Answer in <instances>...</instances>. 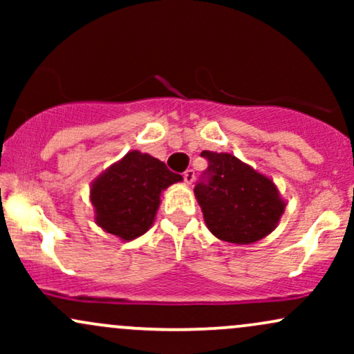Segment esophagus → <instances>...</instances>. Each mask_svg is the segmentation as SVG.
Returning <instances> with one entry per match:
<instances>
[{
	"label": "esophagus",
	"instance_id": "34e87169",
	"mask_svg": "<svg viewBox=\"0 0 354 354\" xmlns=\"http://www.w3.org/2000/svg\"><path fill=\"white\" fill-rule=\"evenodd\" d=\"M183 178H185L186 185H191V183L194 181V171L193 169H186V171L183 173Z\"/></svg>",
	"mask_w": 354,
	"mask_h": 354
}]
</instances>
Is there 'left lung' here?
<instances>
[{"mask_svg": "<svg viewBox=\"0 0 354 354\" xmlns=\"http://www.w3.org/2000/svg\"><path fill=\"white\" fill-rule=\"evenodd\" d=\"M201 156L209 165L194 196L211 233L234 245L268 236L286 208L273 180L230 153L203 151Z\"/></svg>", "mask_w": 354, "mask_h": 354, "instance_id": "obj_1", "label": "left lung"}]
</instances>
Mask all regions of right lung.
Returning <instances> with one entry per match:
<instances>
[{
	"mask_svg": "<svg viewBox=\"0 0 354 354\" xmlns=\"http://www.w3.org/2000/svg\"><path fill=\"white\" fill-rule=\"evenodd\" d=\"M181 180L151 154L126 153L91 183L96 225L123 241L141 236L153 226L161 193Z\"/></svg>",
	"mask_w": 354,
	"mask_h": 354,
	"instance_id": "add662e5",
	"label": "right lung"
}]
</instances>
